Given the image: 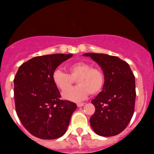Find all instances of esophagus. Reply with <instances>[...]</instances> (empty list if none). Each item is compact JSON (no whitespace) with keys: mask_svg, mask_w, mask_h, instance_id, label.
I'll use <instances>...</instances> for the list:
<instances>
[{"mask_svg":"<svg viewBox=\"0 0 154 154\" xmlns=\"http://www.w3.org/2000/svg\"><path fill=\"white\" fill-rule=\"evenodd\" d=\"M84 105H85V103H77V105L78 106V107H82Z\"/></svg>","mask_w":154,"mask_h":154,"instance_id":"1","label":"esophagus"}]
</instances>
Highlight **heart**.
<instances>
[{"mask_svg": "<svg viewBox=\"0 0 154 154\" xmlns=\"http://www.w3.org/2000/svg\"><path fill=\"white\" fill-rule=\"evenodd\" d=\"M69 73L57 69L53 73V81L60 91H68L63 94V97L69 101H80L89 96L95 95L102 90L105 85V74L99 68L93 67L85 61H77L68 66ZM79 84L78 87L69 91L75 80Z\"/></svg>", "mask_w": 154, "mask_h": 154, "instance_id": "b5f03b06", "label": "heart"}]
</instances>
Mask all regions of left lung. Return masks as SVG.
<instances>
[{"mask_svg": "<svg viewBox=\"0 0 154 154\" xmlns=\"http://www.w3.org/2000/svg\"><path fill=\"white\" fill-rule=\"evenodd\" d=\"M102 69L105 74L103 90L92 100L95 112L89 122L97 134L115 136L129 125L134 112L135 77L128 63L115 56L85 53Z\"/></svg>", "mask_w": 154, "mask_h": 154, "instance_id": "1", "label": "left lung"}]
</instances>
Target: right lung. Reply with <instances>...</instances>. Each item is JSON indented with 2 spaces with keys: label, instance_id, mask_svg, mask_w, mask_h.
I'll return each instance as SVG.
<instances>
[{
  "label": "right lung",
  "instance_id": "right-lung-1",
  "mask_svg": "<svg viewBox=\"0 0 154 154\" xmlns=\"http://www.w3.org/2000/svg\"><path fill=\"white\" fill-rule=\"evenodd\" d=\"M72 54L35 57L23 63L14 77L16 112L23 126L38 138L52 140L66 132L77 105L60 100L53 73Z\"/></svg>",
  "mask_w": 154,
  "mask_h": 154
}]
</instances>
